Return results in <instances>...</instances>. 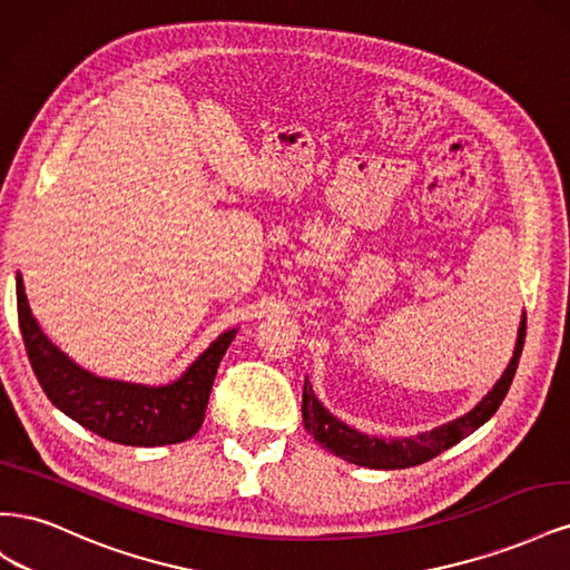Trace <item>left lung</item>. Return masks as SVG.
<instances>
[{
    "label": "left lung",
    "mask_w": 570,
    "mask_h": 570,
    "mask_svg": "<svg viewBox=\"0 0 570 570\" xmlns=\"http://www.w3.org/2000/svg\"><path fill=\"white\" fill-rule=\"evenodd\" d=\"M523 342H525V314L519 327V340H515L513 356L502 377L497 381V385L482 396V402L465 413V416L430 430V433H421L416 438H402V440H381V438L358 433V430L335 419L333 413L316 400L308 377L304 381V394H302L304 428L314 435V440L321 446H325L327 452H333L335 456L350 463L366 465V469L394 471V469H411V465L425 463L430 459H435L438 454H442L444 450H450V446L461 442L465 435H471L473 430H478L482 423H488L494 416V411L504 402V396L511 387L515 368H519Z\"/></svg>",
    "instance_id": "left-lung-1"
}]
</instances>
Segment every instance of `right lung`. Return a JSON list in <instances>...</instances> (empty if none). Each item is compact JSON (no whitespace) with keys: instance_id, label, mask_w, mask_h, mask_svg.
Returning <instances> with one entry per match:
<instances>
[{"instance_id":"1","label":"right lung","mask_w":570,"mask_h":570,"mask_svg":"<svg viewBox=\"0 0 570 570\" xmlns=\"http://www.w3.org/2000/svg\"><path fill=\"white\" fill-rule=\"evenodd\" d=\"M16 302L30 366L49 402L68 419L99 438L130 446L185 442L202 428L218 364L237 331L218 335L176 383L149 387L99 377L51 344L30 314L21 273L16 275Z\"/></svg>"}]
</instances>
